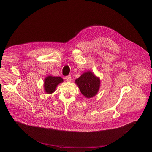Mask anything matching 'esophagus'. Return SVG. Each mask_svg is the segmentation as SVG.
<instances>
[{
    "mask_svg": "<svg viewBox=\"0 0 152 152\" xmlns=\"http://www.w3.org/2000/svg\"><path fill=\"white\" fill-rule=\"evenodd\" d=\"M66 80H67V82H70L71 80H72V76H71V75H69V76H66Z\"/></svg>",
    "mask_w": 152,
    "mask_h": 152,
    "instance_id": "obj_1",
    "label": "esophagus"
}]
</instances>
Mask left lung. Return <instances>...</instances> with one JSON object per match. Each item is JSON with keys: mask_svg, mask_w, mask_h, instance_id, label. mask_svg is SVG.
Returning <instances> with one entry per match:
<instances>
[{"mask_svg": "<svg viewBox=\"0 0 152 152\" xmlns=\"http://www.w3.org/2000/svg\"><path fill=\"white\" fill-rule=\"evenodd\" d=\"M81 93L86 98H91L95 96L100 88V79L93 72L87 71L75 80Z\"/></svg>", "mask_w": 152, "mask_h": 152, "instance_id": "left-lung-1", "label": "left lung"}]
</instances>
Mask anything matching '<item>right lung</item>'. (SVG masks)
Segmentation results:
<instances>
[{
  "mask_svg": "<svg viewBox=\"0 0 152 152\" xmlns=\"http://www.w3.org/2000/svg\"><path fill=\"white\" fill-rule=\"evenodd\" d=\"M64 81L61 77H55L52 76H47L44 80V90L47 94L53 93L56 86Z\"/></svg>",
  "mask_w": 152,
  "mask_h": 152,
  "instance_id": "1",
  "label": "right lung"
}]
</instances>
